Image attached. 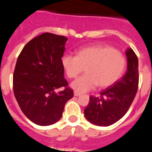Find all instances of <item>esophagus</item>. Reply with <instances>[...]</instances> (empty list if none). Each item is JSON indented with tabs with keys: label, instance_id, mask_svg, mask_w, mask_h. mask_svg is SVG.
<instances>
[{
	"label": "esophagus",
	"instance_id": "34e87169",
	"mask_svg": "<svg viewBox=\"0 0 152 152\" xmlns=\"http://www.w3.org/2000/svg\"><path fill=\"white\" fill-rule=\"evenodd\" d=\"M80 95V93L79 92H76V91H75L74 92V96H76V97H78V96Z\"/></svg>",
	"mask_w": 152,
	"mask_h": 152
}]
</instances>
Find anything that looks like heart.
Instances as JSON below:
<instances>
[{
	"label": "heart",
	"mask_w": 152,
	"mask_h": 152,
	"mask_svg": "<svg viewBox=\"0 0 152 152\" xmlns=\"http://www.w3.org/2000/svg\"><path fill=\"white\" fill-rule=\"evenodd\" d=\"M64 71L69 78L84 75L72 83L76 92L85 93L98 86L100 89L114 85L121 78L126 66V58L121 51L108 45H93L78 50L77 55L66 53L62 58Z\"/></svg>",
	"instance_id": "b5f03b06"
}]
</instances>
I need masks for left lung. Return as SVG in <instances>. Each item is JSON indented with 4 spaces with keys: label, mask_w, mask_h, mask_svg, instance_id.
<instances>
[{
    "label": "left lung",
    "mask_w": 152,
    "mask_h": 152,
    "mask_svg": "<svg viewBox=\"0 0 152 152\" xmlns=\"http://www.w3.org/2000/svg\"><path fill=\"white\" fill-rule=\"evenodd\" d=\"M127 72L121 80L100 93L90 96L85 116L94 124L108 126L124 116L134 101L138 86V60L134 50H126Z\"/></svg>",
    "instance_id": "obj_1"
}]
</instances>
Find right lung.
<instances>
[{
    "label": "right lung",
    "instance_id": "add662e5",
    "mask_svg": "<svg viewBox=\"0 0 152 152\" xmlns=\"http://www.w3.org/2000/svg\"><path fill=\"white\" fill-rule=\"evenodd\" d=\"M66 41L63 36L45 32L27 43L18 57L13 76L15 99L23 114L38 125L58 121L74 95L61 59Z\"/></svg>",
    "mask_w": 152,
    "mask_h": 152
}]
</instances>
